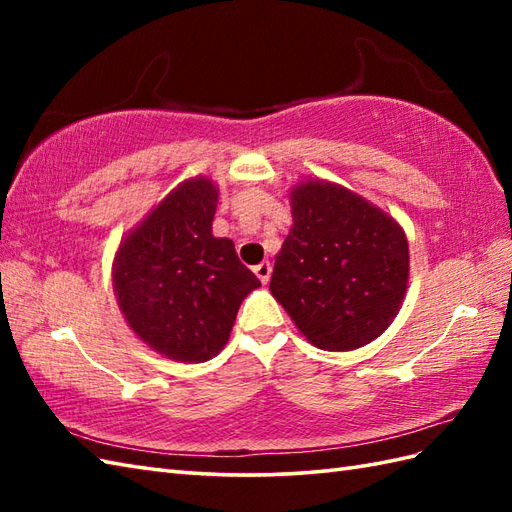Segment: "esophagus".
Instances as JSON below:
<instances>
[{"label": "esophagus", "instance_id": "obj_1", "mask_svg": "<svg viewBox=\"0 0 512 512\" xmlns=\"http://www.w3.org/2000/svg\"><path fill=\"white\" fill-rule=\"evenodd\" d=\"M255 275L259 277V281H262V284H268L270 275H273V266H270L268 262H262L259 266H255Z\"/></svg>", "mask_w": 512, "mask_h": 512}]
</instances>
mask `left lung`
Masks as SVG:
<instances>
[{
  "label": "left lung",
  "instance_id": "8db88e82",
  "mask_svg": "<svg viewBox=\"0 0 512 512\" xmlns=\"http://www.w3.org/2000/svg\"><path fill=\"white\" fill-rule=\"evenodd\" d=\"M290 206L292 228L275 257L270 292L319 350L372 343L407 295L405 231L363 195L321 178L297 182Z\"/></svg>",
  "mask_w": 512,
  "mask_h": 512
}]
</instances>
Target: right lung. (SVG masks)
<instances>
[{"label": "right lung", "instance_id": "right-lung-1", "mask_svg": "<svg viewBox=\"0 0 512 512\" xmlns=\"http://www.w3.org/2000/svg\"><path fill=\"white\" fill-rule=\"evenodd\" d=\"M217 191L206 176L180 182L114 255V295L129 330L171 361L213 358L242 301L262 286L239 262L233 239L213 235Z\"/></svg>", "mask_w": 512, "mask_h": 512}]
</instances>
